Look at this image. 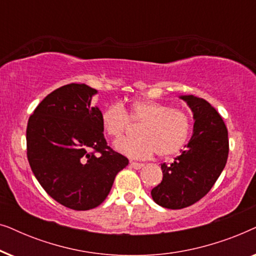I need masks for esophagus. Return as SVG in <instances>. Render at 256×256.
<instances>
[{"instance_id":"obj_1","label":"esophagus","mask_w":256,"mask_h":256,"mask_svg":"<svg viewBox=\"0 0 256 256\" xmlns=\"http://www.w3.org/2000/svg\"><path fill=\"white\" fill-rule=\"evenodd\" d=\"M130 166L132 168V169L140 170L143 166V164L142 163H138V162H130Z\"/></svg>"}]
</instances>
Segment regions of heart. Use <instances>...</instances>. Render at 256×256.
Returning a JSON list of instances; mask_svg holds the SVG:
<instances>
[{
	"label": "heart",
	"instance_id": "1",
	"mask_svg": "<svg viewBox=\"0 0 256 256\" xmlns=\"http://www.w3.org/2000/svg\"><path fill=\"white\" fill-rule=\"evenodd\" d=\"M129 118L142 124L138 129V138L122 140L115 148L130 158L144 160L154 152L160 157L174 155L183 149L191 134L192 121L186 112L154 100L134 101L128 115L121 104H110L101 113V126L116 141L128 128Z\"/></svg>",
	"mask_w": 256,
	"mask_h": 256
}]
</instances>
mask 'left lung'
<instances>
[{"instance_id":"8db88e82","label":"left lung","mask_w":256,"mask_h":256,"mask_svg":"<svg viewBox=\"0 0 256 256\" xmlns=\"http://www.w3.org/2000/svg\"><path fill=\"white\" fill-rule=\"evenodd\" d=\"M194 115V132L172 163L160 164L163 180L152 190L156 204L166 208H188L214 185L228 157V132L222 116L208 101L180 96Z\"/></svg>"}]
</instances>
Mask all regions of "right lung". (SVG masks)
I'll list each match as a JSON object with an SVG mask.
<instances>
[{
	"label": "right lung",
	"instance_id": "right-lung-1",
	"mask_svg": "<svg viewBox=\"0 0 256 256\" xmlns=\"http://www.w3.org/2000/svg\"><path fill=\"white\" fill-rule=\"evenodd\" d=\"M98 90L68 84L48 94L29 118L26 154L34 177L66 208L86 211L110 194L128 158L107 146L101 110L92 107Z\"/></svg>",
	"mask_w": 256,
	"mask_h": 256
}]
</instances>
